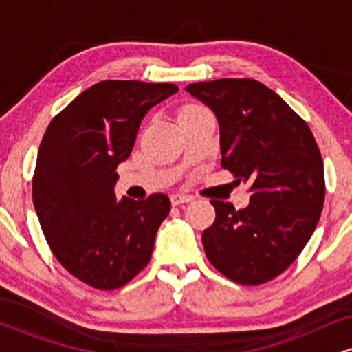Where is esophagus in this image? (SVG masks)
Here are the masks:
<instances>
[{
  "instance_id": "esophagus-1",
  "label": "esophagus",
  "mask_w": 352,
  "mask_h": 352,
  "mask_svg": "<svg viewBox=\"0 0 352 352\" xmlns=\"http://www.w3.org/2000/svg\"><path fill=\"white\" fill-rule=\"evenodd\" d=\"M170 201L173 207H179L182 204H188V201H192V197L188 195H182V193H173L170 197Z\"/></svg>"
}]
</instances>
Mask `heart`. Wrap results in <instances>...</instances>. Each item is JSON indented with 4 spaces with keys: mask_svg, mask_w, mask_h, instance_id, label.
Masks as SVG:
<instances>
[{
    "mask_svg": "<svg viewBox=\"0 0 352 352\" xmlns=\"http://www.w3.org/2000/svg\"><path fill=\"white\" fill-rule=\"evenodd\" d=\"M204 111H207V109L201 107V106H197V104H192V106H185L184 109H182L180 117L190 116V114H197V112H204Z\"/></svg>",
    "mask_w": 352,
    "mask_h": 352,
    "instance_id": "heart-1",
    "label": "heart"
}]
</instances>
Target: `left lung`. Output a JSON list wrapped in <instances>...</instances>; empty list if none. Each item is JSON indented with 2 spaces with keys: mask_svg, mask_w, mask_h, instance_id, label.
<instances>
[{
  "mask_svg": "<svg viewBox=\"0 0 352 352\" xmlns=\"http://www.w3.org/2000/svg\"><path fill=\"white\" fill-rule=\"evenodd\" d=\"M215 112L221 167L250 184V205L212 200L217 217L201 235L205 253L228 280L256 286L300 256L324 204V167L308 124L254 79L188 84Z\"/></svg>",
  "mask_w": 352,
  "mask_h": 352,
  "instance_id": "8db88e82",
  "label": "left lung"
}]
</instances>
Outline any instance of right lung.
<instances>
[{
    "label": "right lung",
    "instance_id": "right-lung-1",
    "mask_svg": "<svg viewBox=\"0 0 352 352\" xmlns=\"http://www.w3.org/2000/svg\"><path fill=\"white\" fill-rule=\"evenodd\" d=\"M170 82L102 80L47 125L33 177V201L58 261L96 289H117L151 261L170 199H116L117 165L131 155L148 109L175 94Z\"/></svg>",
    "mask_w": 352,
    "mask_h": 352
}]
</instances>
